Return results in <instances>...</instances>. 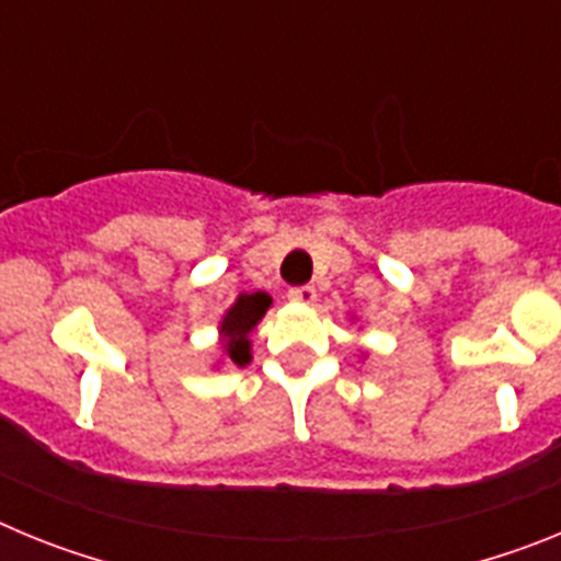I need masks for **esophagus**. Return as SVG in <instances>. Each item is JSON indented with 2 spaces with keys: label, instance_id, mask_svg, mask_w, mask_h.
<instances>
[{
  "label": "esophagus",
  "instance_id": "1",
  "mask_svg": "<svg viewBox=\"0 0 561 561\" xmlns=\"http://www.w3.org/2000/svg\"><path fill=\"white\" fill-rule=\"evenodd\" d=\"M289 300H295V304H314L317 300V289L314 286H295V289H289Z\"/></svg>",
  "mask_w": 561,
  "mask_h": 561
}]
</instances>
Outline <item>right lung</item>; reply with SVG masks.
I'll use <instances>...</instances> for the list:
<instances>
[{
    "mask_svg": "<svg viewBox=\"0 0 561 561\" xmlns=\"http://www.w3.org/2000/svg\"><path fill=\"white\" fill-rule=\"evenodd\" d=\"M272 306V297L266 291H252V295H238L236 304L227 309V314L221 317L219 334H221V348L225 356L244 368L247 362L252 359L250 354V331L255 329L257 320L266 314V309Z\"/></svg>",
    "mask_w": 561,
    "mask_h": 561,
    "instance_id": "add662e5",
    "label": "right lung"
}]
</instances>
